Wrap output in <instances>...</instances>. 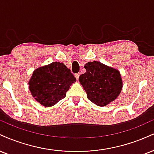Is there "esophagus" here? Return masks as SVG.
<instances>
[{
	"label": "esophagus",
	"instance_id": "obj_1",
	"mask_svg": "<svg viewBox=\"0 0 154 154\" xmlns=\"http://www.w3.org/2000/svg\"><path fill=\"white\" fill-rule=\"evenodd\" d=\"M79 75H80V74H79V73H77V74H75V77H76V79H79Z\"/></svg>",
	"mask_w": 154,
	"mask_h": 154
}]
</instances>
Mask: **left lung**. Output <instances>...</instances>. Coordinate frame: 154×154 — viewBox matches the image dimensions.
Returning a JSON list of instances; mask_svg holds the SVG:
<instances>
[{"label": "left lung", "instance_id": "1", "mask_svg": "<svg viewBox=\"0 0 154 154\" xmlns=\"http://www.w3.org/2000/svg\"><path fill=\"white\" fill-rule=\"evenodd\" d=\"M84 67L86 72L79 81L87 92V97L97 106H106L114 101L123 88L120 72L100 62H89Z\"/></svg>", "mask_w": 154, "mask_h": 154}]
</instances>
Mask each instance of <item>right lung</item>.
Here are the masks:
<instances>
[{
	"label": "right lung",
	"instance_id": "add662e5",
	"mask_svg": "<svg viewBox=\"0 0 154 154\" xmlns=\"http://www.w3.org/2000/svg\"><path fill=\"white\" fill-rule=\"evenodd\" d=\"M75 77L63 63L52 62L35 69L29 82L33 97L42 105L49 107L66 97Z\"/></svg>",
	"mask_w": 154,
	"mask_h": 154
}]
</instances>
